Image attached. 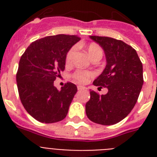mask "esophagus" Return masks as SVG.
Masks as SVG:
<instances>
[{
	"instance_id": "esophagus-1",
	"label": "esophagus",
	"mask_w": 157,
	"mask_h": 157,
	"mask_svg": "<svg viewBox=\"0 0 157 157\" xmlns=\"http://www.w3.org/2000/svg\"><path fill=\"white\" fill-rule=\"evenodd\" d=\"M85 88H86L85 86H77V89H78V90H82V89H85Z\"/></svg>"
}]
</instances>
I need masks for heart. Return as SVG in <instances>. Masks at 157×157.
Masks as SVG:
<instances>
[{
    "label": "heart",
    "mask_w": 157,
    "mask_h": 157,
    "mask_svg": "<svg viewBox=\"0 0 157 157\" xmlns=\"http://www.w3.org/2000/svg\"><path fill=\"white\" fill-rule=\"evenodd\" d=\"M76 46L71 47L70 50L67 51L66 54V63L67 64H70L72 61L73 56L75 53H76ZM87 53H88L89 56L91 59H95V58H102L103 54V51L102 48L97 44L94 43H91L87 46L86 48ZM94 76V72L90 71H86V70H81V69H77L74 71L71 76L75 81L78 82V83L84 84L88 81V80L90 77Z\"/></svg>",
    "instance_id": "obj_1"
}]
</instances>
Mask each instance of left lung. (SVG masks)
<instances>
[{"label": "left lung", "instance_id": "1", "mask_svg": "<svg viewBox=\"0 0 157 157\" xmlns=\"http://www.w3.org/2000/svg\"><path fill=\"white\" fill-rule=\"evenodd\" d=\"M104 50L107 65L94 86L106 87V94L91 90L86 112L91 121L103 125L117 124L129 114L136 104L144 84L143 64L136 50L120 40L90 36Z\"/></svg>", "mask_w": 157, "mask_h": 157}]
</instances>
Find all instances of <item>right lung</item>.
<instances>
[{
    "label": "right lung",
    "mask_w": 157,
    "mask_h": 157,
    "mask_svg": "<svg viewBox=\"0 0 157 157\" xmlns=\"http://www.w3.org/2000/svg\"><path fill=\"white\" fill-rule=\"evenodd\" d=\"M81 40L74 35L59 34L33 41L21 56L16 81L21 103L36 121L55 123L66 117L77 91L67 82L60 90L54 81L65 69L66 54Z\"/></svg>",
    "instance_id": "right-lung-1"
}]
</instances>
